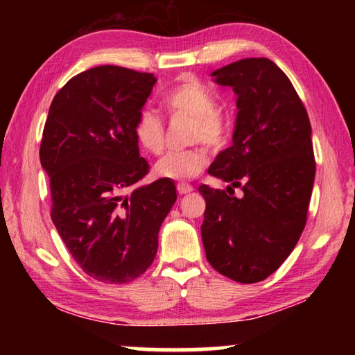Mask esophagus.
<instances>
[{"mask_svg": "<svg viewBox=\"0 0 355 355\" xmlns=\"http://www.w3.org/2000/svg\"><path fill=\"white\" fill-rule=\"evenodd\" d=\"M177 191H178V194L183 196V194H189V192L194 191V188H192V186L188 184V183H178Z\"/></svg>", "mask_w": 355, "mask_h": 355, "instance_id": "1", "label": "esophagus"}]
</instances>
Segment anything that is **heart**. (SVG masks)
<instances>
[{
    "instance_id": "b5f03b06",
    "label": "heart",
    "mask_w": 355,
    "mask_h": 355,
    "mask_svg": "<svg viewBox=\"0 0 355 355\" xmlns=\"http://www.w3.org/2000/svg\"><path fill=\"white\" fill-rule=\"evenodd\" d=\"M163 105L171 117H188L191 125L188 141L197 142L184 150L171 152L155 166L156 175L169 180H191L205 169L209 148H224L230 139V125L227 117L216 110V97L207 86L192 76H183L164 95ZM135 136L139 146L148 153L159 155L166 146V125L150 107L137 114ZM203 141L206 143L202 144Z\"/></svg>"
}]
</instances>
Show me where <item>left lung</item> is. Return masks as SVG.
I'll use <instances>...</instances> for the list:
<instances>
[{"label":"left lung","instance_id":"1","mask_svg":"<svg viewBox=\"0 0 355 355\" xmlns=\"http://www.w3.org/2000/svg\"><path fill=\"white\" fill-rule=\"evenodd\" d=\"M213 76L236 92L238 117L233 146L208 173L243 196L199 186L207 202L202 241L219 274L255 284L277 271L307 224L316 171L310 119L291 81L268 58L241 59Z\"/></svg>","mask_w":355,"mask_h":355}]
</instances>
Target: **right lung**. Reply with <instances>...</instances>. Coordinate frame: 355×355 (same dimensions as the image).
I'll return each mask as SVG.
<instances>
[{"label":"right lung","mask_w":355,"mask_h":355,"mask_svg":"<svg viewBox=\"0 0 355 355\" xmlns=\"http://www.w3.org/2000/svg\"><path fill=\"white\" fill-rule=\"evenodd\" d=\"M155 81L119 65L83 71L55 95L42 135L53 224L78 266L103 284H128L147 271L177 200L167 178L136 186L150 166L135 123Z\"/></svg>","instance_id":"add662e5"}]
</instances>
